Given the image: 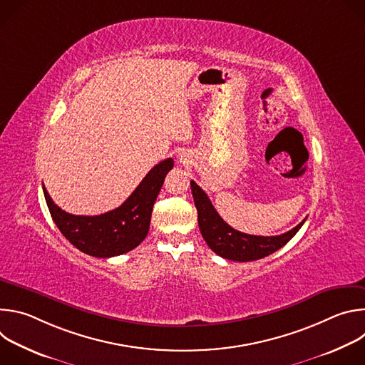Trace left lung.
I'll return each mask as SVG.
<instances>
[{
  "mask_svg": "<svg viewBox=\"0 0 365 365\" xmlns=\"http://www.w3.org/2000/svg\"><path fill=\"white\" fill-rule=\"evenodd\" d=\"M190 189L197 210V224L200 234L210 248L222 258L232 262H254L267 257L286 245L300 230L306 218L293 230L274 237L250 235L230 227L215 211L207 195L190 180Z\"/></svg>",
  "mask_w": 365,
  "mask_h": 365,
  "instance_id": "1",
  "label": "left lung"
}]
</instances>
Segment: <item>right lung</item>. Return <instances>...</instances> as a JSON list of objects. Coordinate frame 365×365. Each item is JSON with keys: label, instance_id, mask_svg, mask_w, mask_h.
I'll use <instances>...</instances> for the list:
<instances>
[{"label": "right lung", "instance_id": "1", "mask_svg": "<svg viewBox=\"0 0 365 365\" xmlns=\"http://www.w3.org/2000/svg\"><path fill=\"white\" fill-rule=\"evenodd\" d=\"M172 168L173 159L155 165L121 206L93 217L72 215L61 210L44 185L43 193L51 218L72 245L88 255L110 258L134 250L147 237L154 200Z\"/></svg>", "mask_w": 365, "mask_h": 365}]
</instances>
